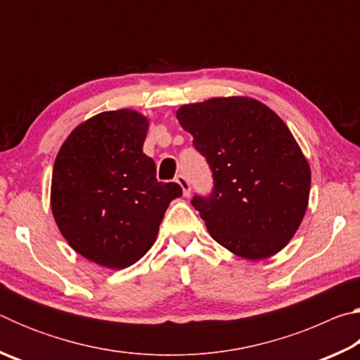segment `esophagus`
I'll use <instances>...</instances> for the list:
<instances>
[{
  "instance_id": "esophagus-1",
  "label": "esophagus",
  "mask_w": 360,
  "mask_h": 360,
  "mask_svg": "<svg viewBox=\"0 0 360 360\" xmlns=\"http://www.w3.org/2000/svg\"><path fill=\"white\" fill-rule=\"evenodd\" d=\"M176 182H178V184L182 187V192H184L186 197H188V195H191V182H188L186 176L178 174V176H176Z\"/></svg>"
}]
</instances>
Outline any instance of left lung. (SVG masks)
Here are the masks:
<instances>
[{"mask_svg":"<svg viewBox=\"0 0 360 360\" xmlns=\"http://www.w3.org/2000/svg\"><path fill=\"white\" fill-rule=\"evenodd\" d=\"M178 120L212 173L211 193L192 198L212 238L251 260L281 251L302 222L311 186L288 125L246 96L186 105Z\"/></svg>","mask_w":360,"mask_h":360,"instance_id":"left-lung-1","label":"left lung"}]
</instances>
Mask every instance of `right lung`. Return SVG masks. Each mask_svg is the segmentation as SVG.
<instances>
[{
    "label": "right lung",
    "instance_id": "add662e5",
    "mask_svg": "<svg viewBox=\"0 0 360 360\" xmlns=\"http://www.w3.org/2000/svg\"><path fill=\"white\" fill-rule=\"evenodd\" d=\"M148 119L131 109L85 120L53 163L51 205L76 252L108 268L135 264L154 245L165 211L181 197L176 182H158L143 152Z\"/></svg>",
    "mask_w": 360,
    "mask_h": 360
}]
</instances>
